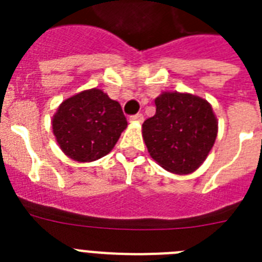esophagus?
I'll return each instance as SVG.
<instances>
[{
    "instance_id": "34e87169",
    "label": "esophagus",
    "mask_w": 262,
    "mask_h": 262,
    "mask_svg": "<svg viewBox=\"0 0 262 262\" xmlns=\"http://www.w3.org/2000/svg\"><path fill=\"white\" fill-rule=\"evenodd\" d=\"M130 122H137V123H141L144 121V115L143 114H136V115H132L130 118H129Z\"/></svg>"
}]
</instances>
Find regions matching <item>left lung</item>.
<instances>
[{
	"label": "left lung",
	"mask_w": 262,
	"mask_h": 262,
	"mask_svg": "<svg viewBox=\"0 0 262 262\" xmlns=\"http://www.w3.org/2000/svg\"><path fill=\"white\" fill-rule=\"evenodd\" d=\"M156 113L143 123L148 152L160 167L186 175L194 172L209 155L217 119L205 99L186 92H162Z\"/></svg>",
	"instance_id": "obj_1"
}]
</instances>
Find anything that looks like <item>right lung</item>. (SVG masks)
<instances>
[{
	"instance_id": "right-lung-1",
	"label": "right lung",
	"mask_w": 262,
	"mask_h": 262,
	"mask_svg": "<svg viewBox=\"0 0 262 262\" xmlns=\"http://www.w3.org/2000/svg\"><path fill=\"white\" fill-rule=\"evenodd\" d=\"M51 125L63 154L85 163L100 159L114 148L127 121L117 100L92 88L65 99L53 115Z\"/></svg>"
}]
</instances>
